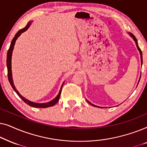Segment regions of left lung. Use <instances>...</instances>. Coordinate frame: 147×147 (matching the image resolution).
I'll return each mask as SVG.
<instances>
[{"mask_svg": "<svg viewBox=\"0 0 147 147\" xmlns=\"http://www.w3.org/2000/svg\"><path fill=\"white\" fill-rule=\"evenodd\" d=\"M128 33V35H129L130 37H131L132 39H133V40L134 41V42H135V43H136V47H137V49H138V51H139V53H140V62H141V65H142V51H141V50H140V49L139 48V47H138V42H137V40H136V37H134V35L133 34H132L131 33ZM140 76H141V75H140ZM140 79H139V81H140ZM139 81H138V82H139ZM87 102H88V103H89L90 104H91L92 106H95V107H98V108H104V107H100V106H96V105H94V104H92L91 102H90L89 101H88V100H87Z\"/></svg>", "mask_w": 147, "mask_h": 147, "instance_id": "left-lung-1", "label": "left lung"}]
</instances>
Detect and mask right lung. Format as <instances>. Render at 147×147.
Returning <instances> with one entry per match:
<instances>
[{"label": "right lung", "mask_w": 147, "mask_h": 147, "mask_svg": "<svg viewBox=\"0 0 147 147\" xmlns=\"http://www.w3.org/2000/svg\"><path fill=\"white\" fill-rule=\"evenodd\" d=\"M32 22H33V21H30L29 23H27V25H26V27L25 28H23V29L19 30V31H18L17 33H16L15 37H14L13 40H12L11 45H10L9 49V50H8L7 56V70H8V78H9V81L10 82V84H11L12 88H13V90H15V92L17 94V95L19 96L20 98H21V99L23 100L26 104H27L29 106H32V107H34V108H44L50 107V106H53L55 105V104L58 102V100H59V99L60 94H61L62 87H63L64 82L63 84H62L61 87V88H60V90H59V93H58V94H57V96H56V97L54 98V99H53L52 100H51V101H49L48 102H45V103H37V102H33L30 101V100H27V98L23 97V96H22L19 92H18V90L16 89L15 86V85H14L13 80V76H12L11 59H12V54H13V51L14 49V46H15V42H16V41H17V39H18V37H19L22 33H24V32L26 31L28 29H29L30 25H31V24L32 23Z\"/></svg>", "instance_id": "obj_1"}]
</instances>
